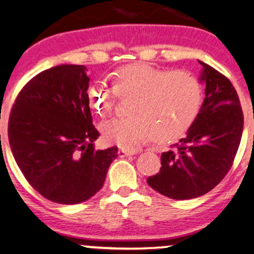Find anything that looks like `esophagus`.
I'll return each instance as SVG.
<instances>
[{
  "label": "esophagus",
  "instance_id": "1",
  "mask_svg": "<svg viewBox=\"0 0 254 254\" xmlns=\"http://www.w3.org/2000/svg\"><path fill=\"white\" fill-rule=\"evenodd\" d=\"M132 151H129V150H124V149H121L118 150V156L119 157H127V156H130L132 155Z\"/></svg>",
  "mask_w": 254,
  "mask_h": 254
}]
</instances>
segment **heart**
I'll return each instance as SVG.
<instances>
[{
	"mask_svg": "<svg viewBox=\"0 0 254 254\" xmlns=\"http://www.w3.org/2000/svg\"><path fill=\"white\" fill-rule=\"evenodd\" d=\"M113 88L95 82L87 99L95 113L106 117L119 97H132L129 117L115 118L101 125L105 141L123 149H133L151 136L164 142L190 129L203 105L202 81L184 69H164L147 63L121 66L112 72Z\"/></svg>",
	"mask_w": 254,
	"mask_h": 254,
	"instance_id": "b5f03b06",
	"label": "heart"
}]
</instances>
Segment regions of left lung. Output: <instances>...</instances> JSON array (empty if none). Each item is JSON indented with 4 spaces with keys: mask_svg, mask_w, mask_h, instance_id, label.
<instances>
[{
    "mask_svg": "<svg viewBox=\"0 0 254 254\" xmlns=\"http://www.w3.org/2000/svg\"><path fill=\"white\" fill-rule=\"evenodd\" d=\"M199 63L205 83L199 115L179 143L162 153L159 173L147 179L151 189L173 199H191L212 190L233 166L243 136L237 90L223 74Z\"/></svg>",
    "mask_w": 254,
    "mask_h": 254,
    "instance_id": "1",
    "label": "left lung"
}]
</instances>
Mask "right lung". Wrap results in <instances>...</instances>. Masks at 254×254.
<instances>
[{
	"label": "right lung",
	"mask_w": 254,
	"mask_h": 254,
	"mask_svg": "<svg viewBox=\"0 0 254 254\" xmlns=\"http://www.w3.org/2000/svg\"><path fill=\"white\" fill-rule=\"evenodd\" d=\"M84 65L44 70L22 87L11 107L8 138L30 185L46 199L77 204L103 188L118 148L95 150Z\"/></svg>",
	"instance_id": "add662e5"
}]
</instances>
